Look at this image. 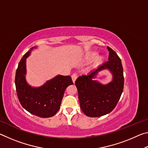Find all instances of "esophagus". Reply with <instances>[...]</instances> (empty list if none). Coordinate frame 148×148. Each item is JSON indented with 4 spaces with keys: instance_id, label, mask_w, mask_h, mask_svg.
<instances>
[{
    "instance_id": "34e87169",
    "label": "esophagus",
    "mask_w": 148,
    "mask_h": 148,
    "mask_svg": "<svg viewBox=\"0 0 148 148\" xmlns=\"http://www.w3.org/2000/svg\"><path fill=\"white\" fill-rule=\"evenodd\" d=\"M76 78H77L76 74H73L72 75V82H73L74 83L75 82V81H76Z\"/></svg>"
}]
</instances>
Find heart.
<instances>
[{
    "instance_id": "1",
    "label": "heart",
    "mask_w": 148,
    "mask_h": 148,
    "mask_svg": "<svg viewBox=\"0 0 148 148\" xmlns=\"http://www.w3.org/2000/svg\"><path fill=\"white\" fill-rule=\"evenodd\" d=\"M97 55V52L96 51H88L87 53H86L84 56V60L86 61H91L92 59H93L95 56ZM104 56H102V55H99V56H97L95 59V64L98 65L102 63V61L104 60Z\"/></svg>"
}]
</instances>
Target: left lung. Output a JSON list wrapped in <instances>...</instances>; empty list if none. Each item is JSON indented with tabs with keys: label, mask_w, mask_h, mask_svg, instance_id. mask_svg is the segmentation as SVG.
Masks as SVG:
<instances>
[{
	"label": "left lung",
	"mask_w": 148,
	"mask_h": 148,
	"mask_svg": "<svg viewBox=\"0 0 148 148\" xmlns=\"http://www.w3.org/2000/svg\"><path fill=\"white\" fill-rule=\"evenodd\" d=\"M108 61L76 79L80 108L87 116L96 117L108 114L114 109L123 90L124 77L121 61L108 46ZM108 69L112 75V81L102 84L95 79L98 72Z\"/></svg>",
	"instance_id": "left-lung-1"
}]
</instances>
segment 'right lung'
Returning <instances> with one entry per match:
<instances>
[{"label": "right lung", "instance_id": "1", "mask_svg": "<svg viewBox=\"0 0 148 148\" xmlns=\"http://www.w3.org/2000/svg\"><path fill=\"white\" fill-rule=\"evenodd\" d=\"M36 46L31 47L18 64L15 84L18 99L23 108L40 117L53 116L60 106L66 87L73 84L70 76L57 75L40 87H32L26 80L27 58Z\"/></svg>", "mask_w": 148, "mask_h": 148}]
</instances>
